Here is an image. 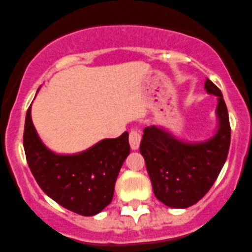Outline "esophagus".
Returning <instances> with one entry per match:
<instances>
[{
  "mask_svg": "<svg viewBox=\"0 0 252 252\" xmlns=\"http://www.w3.org/2000/svg\"><path fill=\"white\" fill-rule=\"evenodd\" d=\"M140 133L138 129H131L130 133H129V143H130V147L133 150H137L139 148L140 144Z\"/></svg>",
  "mask_w": 252,
  "mask_h": 252,
  "instance_id": "1",
  "label": "esophagus"
}]
</instances>
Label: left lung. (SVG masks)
<instances>
[{
  "mask_svg": "<svg viewBox=\"0 0 252 252\" xmlns=\"http://www.w3.org/2000/svg\"><path fill=\"white\" fill-rule=\"evenodd\" d=\"M205 89L218 97L219 128L213 138L187 143L159 126H147L140 154L158 200L166 206L185 209L194 205L210 190L227 158L231 138L229 113L221 91L206 78Z\"/></svg>",
  "mask_w": 252,
  "mask_h": 252,
  "instance_id": "8db88e82",
  "label": "left lung"
}]
</instances>
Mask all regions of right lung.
Masks as SVG:
<instances>
[{
	"mask_svg": "<svg viewBox=\"0 0 252 252\" xmlns=\"http://www.w3.org/2000/svg\"><path fill=\"white\" fill-rule=\"evenodd\" d=\"M128 131L114 139H103L86 152L58 155L39 139L26 114L23 147L37 184L63 208L83 216L100 213L109 205L124 160L130 153Z\"/></svg>",
	"mask_w": 252,
	"mask_h": 252,
	"instance_id": "obj_1",
	"label": "right lung"
}]
</instances>
